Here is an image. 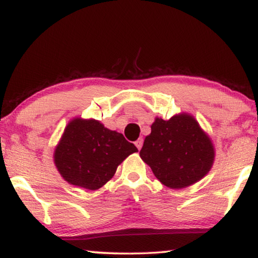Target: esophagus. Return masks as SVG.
I'll return each mask as SVG.
<instances>
[{
  "mask_svg": "<svg viewBox=\"0 0 258 258\" xmlns=\"http://www.w3.org/2000/svg\"><path fill=\"white\" fill-rule=\"evenodd\" d=\"M135 146L137 147V149L141 150V148H142V146H143V139H142V137H140V139L136 141Z\"/></svg>",
  "mask_w": 258,
  "mask_h": 258,
  "instance_id": "obj_1",
  "label": "esophagus"
}]
</instances>
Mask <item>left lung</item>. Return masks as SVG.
<instances>
[{
	"label": "left lung",
	"instance_id": "8db88e82",
	"mask_svg": "<svg viewBox=\"0 0 258 258\" xmlns=\"http://www.w3.org/2000/svg\"><path fill=\"white\" fill-rule=\"evenodd\" d=\"M140 156L162 184L182 189L208 174L215 151L210 139L196 119L182 114L168 121L155 119Z\"/></svg>",
	"mask_w": 258,
	"mask_h": 258
}]
</instances>
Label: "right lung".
<instances>
[{
	"label": "right lung",
	"mask_w": 258,
	"mask_h": 258,
	"mask_svg": "<svg viewBox=\"0 0 258 258\" xmlns=\"http://www.w3.org/2000/svg\"><path fill=\"white\" fill-rule=\"evenodd\" d=\"M137 148L122 134L104 128L95 119L76 118L67 125L55 149V164L70 184L96 190L115 175Z\"/></svg>",
	"instance_id": "add662e5"
}]
</instances>
